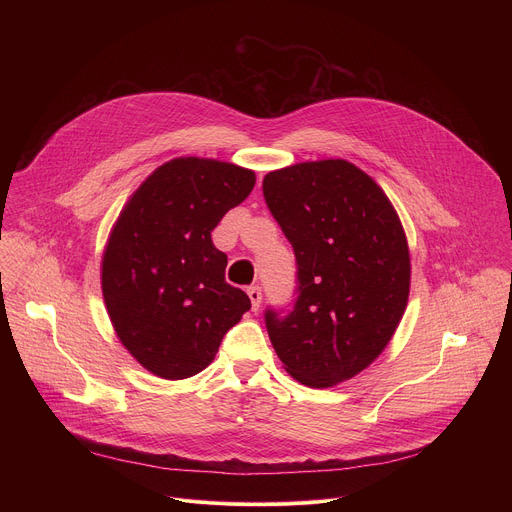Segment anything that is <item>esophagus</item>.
<instances>
[{
  "mask_svg": "<svg viewBox=\"0 0 512 512\" xmlns=\"http://www.w3.org/2000/svg\"><path fill=\"white\" fill-rule=\"evenodd\" d=\"M247 294H249V300H251L253 310H259V306H261V298H263V294H261V287H259V285H251V287L247 289Z\"/></svg>",
  "mask_w": 512,
  "mask_h": 512,
  "instance_id": "esophagus-1",
  "label": "esophagus"
}]
</instances>
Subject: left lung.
I'll return each mask as SVG.
<instances>
[{"instance_id":"8db88e82","label":"left lung","mask_w":512,"mask_h":512,"mask_svg":"<svg viewBox=\"0 0 512 512\" xmlns=\"http://www.w3.org/2000/svg\"><path fill=\"white\" fill-rule=\"evenodd\" d=\"M263 196L298 267L291 308L265 310L271 344L302 385L352 379L385 350L407 306L399 216L375 180L344 160L269 172Z\"/></svg>"}]
</instances>
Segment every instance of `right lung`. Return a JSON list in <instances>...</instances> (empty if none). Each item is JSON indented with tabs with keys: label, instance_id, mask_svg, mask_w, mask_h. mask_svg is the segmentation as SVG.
Returning a JSON list of instances; mask_svg holds the SVG:
<instances>
[{
	"label": "right lung",
	"instance_id": "obj_1",
	"mask_svg": "<svg viewBox=\"0 0 512 512\" xmlns=\"http://www.w3.org/2000/svg\"><path fill=\"white\" fill-rule=\"evenodd\" d=\"M255 186L235 164L178 158L125 204L103 257L113 328L141 367L178 381L204 371L225 334L251 308L225 281L227 255L210 233Z\"/></svg>",
	"mask_w": 512,
	"mask_h": 512
}]
</instances>
